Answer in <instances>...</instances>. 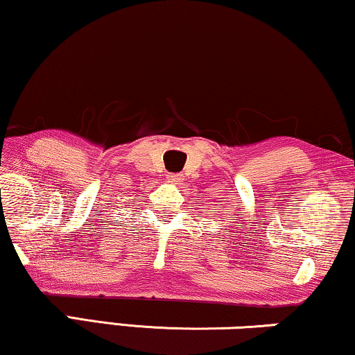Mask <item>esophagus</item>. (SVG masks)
I'll return each instance as SVG.
<instances>
[{
    "instance_id": "obj_1",
    "label": "esophagus",
    "mask_w": 355,
    "mask_h": 355,
    "mask_svg": "<svg viewBox=\"0 0 355 355\" xmlns=\"http://www.w3.org/2000/svg\"><path fill=\"white\" fill-rule=\"evenodd\" d=\"M168 181L169 182H173V184H178V182H181L182 181V176L181 174H168Z\"/></svg>"
}]
</instances>
